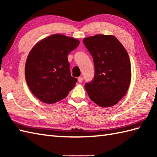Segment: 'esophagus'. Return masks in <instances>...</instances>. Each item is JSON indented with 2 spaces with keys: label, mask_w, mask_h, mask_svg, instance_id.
Wrapping results in <instances>:
<instances>
[{
  "label": "esophagus",
  "mask_w": 157,
  "mask_h": 157,
  "mask_svg": "<svg viewBox=\"0 0 157 157\" xmlns=\"http://www.w3.org/2000/svg\"><path fill=\"white\" fill-rule=\"evenodd\" d=\"M78 79V82L79 83H82L83 82V78H82V77H79Z\"/></svg>",
  "instance_id": "34e87169"
}]
</instances>
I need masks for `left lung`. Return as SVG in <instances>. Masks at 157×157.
<instances>
[{
    "instance_id": "obj_1",
    "label": "left lung",
    "mask_w": 157,
    "mask_h": 157,
    "mask_svg": "<svg viewBox=\"0 0 157 157\" xmlns=\"http://www.w3.org/2000/svg\"><path fill=\"white\" fill-rule=\"evenodd\" d=\"M83 42L94 65V78L84 86L90 98L102 107L116 105L126 94L131 81L128 52L111 35L97 34Z\"/></svg>"
}]
</instances>
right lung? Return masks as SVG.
<instances>
[{
	"mask_svg": "<svg viewBox=\"0 0 157 157\" xmlns=\"http://www.w3.org/2000/svg\"><path fill=\"white\" fill-rule=\"evenodd\" d=\"M78 40L53 34L37 43L26 60L25 76L29 88L43 102L65 98L77 81L71 75L67 56L78 47Z\"/></svg>",
	"mask_w": 157,
	"mask_h": 157,
	"instance_id": "1",
	"label": "right lung"
}]
</instances>
